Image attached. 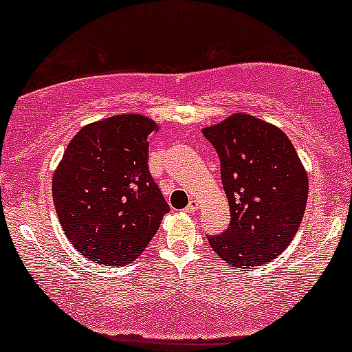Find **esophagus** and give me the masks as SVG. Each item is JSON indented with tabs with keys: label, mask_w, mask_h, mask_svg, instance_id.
Wrapping results in <instances>:
<instances>
[{
	"label": "esophagus",
	"mask_w": 352,
	"mask_h": 352,
	"mask_svg": "<svg viewBox=\"0 0 352 352\" xmlns=\"http://www.w3.org/2000/svg\"><path fill=\"white\" fill-rule=\"evenodd\" d=\"M185 211H187V213H195V211H197V201L195 200H192L187 205V208H185Z\"/></svg>",
	"instance_id": "1"
}]
</instances>
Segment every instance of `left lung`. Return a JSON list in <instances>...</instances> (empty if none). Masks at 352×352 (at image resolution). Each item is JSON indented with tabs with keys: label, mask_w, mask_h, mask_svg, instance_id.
Segmentation results:
<instances>
[{
	"label": "left lung",
	"mask_w": 352,
	"mask_h": 352,
	"mask_svg": "<svg viewBox=\"0 0 352 352\" xmlns=\"http://www.w3.org/2000/svg\"><path fill=\"white\" fill-rule=\"evenodd\" d=\"M218 152L230 201L228 230L208 236L232 267L272 261L294 241L308 197V177L290 139L277 126L236 113L203 129Z\"/></svg>",
	"instance_id": "1"
}]
</instances>
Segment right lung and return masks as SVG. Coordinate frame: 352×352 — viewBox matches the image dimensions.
<instances>
[{"mask_svg":"<svg viewBox=\"0 0 352 352\" xmlns=\"http://www.w3.org/2000/svg\"><path fill=\"white\" fill-rule=\"evenodd\" d=\"M157 124L118 114L80 129L52 180L58 221L74 248L98 264H129L157 232L168 205L147 167Z\"/></svg>","mask_w":352,"mask_h":352,"instance_id":"right-lung-1","label":"right lung"}]
</instances>
